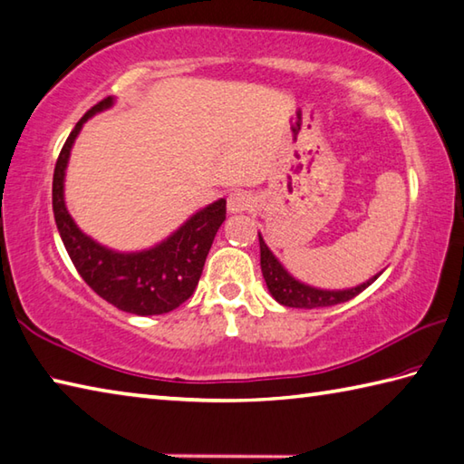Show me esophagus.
I'll return each instance as SVG.
<instances>
[{"instance_id":"1","label":"esophagus","mask_w":464,"mask_h":464,"mask_svg":"<svg viewBox=\"0 0 464 464\" xmlns=\"http://www.w3.org/2000/svg\"><path fill=\"white\" fill-rule=\"evenodd\" d=\"M227 208H229V213H246V210L254 208V197L249 192L235 190L227 197Z\"/></svg>"}]
</instances>
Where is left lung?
<instances>
[{
    "label": "left lung",
    "instance_id": "obj_1",
    "mask_svg": "<svg viewBox=\"0 0 464 464\" xmlns=\"http://www.w3.org/2000/svg\"><path fill=\"white\" fill-rule=\"evenodd\" d=\"M259 254H261V274H264L267 290L272 292V296L280 302V304L290 306V308H323V306L341 304V302L355 298L357 294L363 292L367 285H372L379 277L377 274L369 282L351 290H336V292L318 290V288H310L306 284H300L298 280H294V277L282 267L280 261L274 257L272 251L267 249L264 239H261V235H259Z\"/></svg>",
    "mask_w": 464,
    "mask_h": 464
}]
</instances>
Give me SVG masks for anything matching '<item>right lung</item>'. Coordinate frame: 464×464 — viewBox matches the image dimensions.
<instances>
[{
	"mask_svg": "<svg viewBox=\"0 0 464 464\" xmlns=\"http://www.w3.org/2000/svg\"><path fill=\"white\" fill-rule=\"evenodd\" d=\"M111 103L113 99L105 97L92 105L74 125L58 154L53 179L54 221L71 261L92 292L123 313L140 316L164 314L179 308L195 292L208 249L218 227L225 221L227 200L221 198L208 205L190 217V221L184 223L172 237L141 254H115L82 235L64 207V168L82 123Z\"/></svg>",
	"mask_w": 464,
	"mask_h": 464,
	"instance_id": "obj_1",
	"label": "right lung"
}]
</instances>
